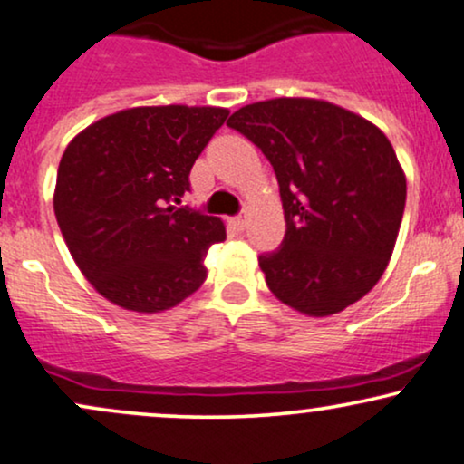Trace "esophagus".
Wrapping results in <instances>:
<instances>
[{"instance_id":"34e87169","label":"esophagus","mask_w":464,"mask_h":464,"mask_svg":"<svg viewBox=\"0 0 464 464\" xmlns=\"http://www.w3.org/2000/svg\"><path fill=\"white\" fill-rule=\"evenodd\" d=\"M231 225L236 227V228H239V231H242V228H246V225H248V216L244 214V216H236V218H231Z\"/></svg>"}]
</instances>
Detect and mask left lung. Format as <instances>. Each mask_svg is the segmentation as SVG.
<instances>
[{"label": "left lung", "mask_w": 464, "mask_h": 464, "mask_svg": "<svg viewBox=\"0 0 464 464\" xmlns=\"http://www.w3.org/2000/svg\"><path fill=\"white\" fill-rule=\"evenodd\" d=\"M228 127L261 149L285 211L281 248L259 255L281 303L326 317L381 281L404 216L406 177L389 138L322 99L281 97L239 108Z\"/></svg>", "instance_id": "1"}]
</instances>
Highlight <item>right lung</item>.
<instances>
[{
    "instance_id": "right-lung-1",
    "label": "right lung",
    "mask_w": 464,
    "mask_h": 464,
    "mask_svg": "<svg viewBox=\"0 0 464 464\" xmlns=\"http://www.w3.org/2000/svg\"><path fill=\"white\" fill-rule=\"evenodd\" d=\"M225 108L150 105L88 125L58 166L53 211L82 275L103 298L160 314L208 278L205 256L227 237L220 218L177 208Z\"/></svg>"
}]
</instances>
